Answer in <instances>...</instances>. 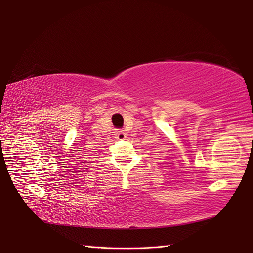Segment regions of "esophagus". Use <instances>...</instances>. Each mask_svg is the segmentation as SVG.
<instances>
[{
	"instance_id": "1",
	"label": "esophagus",
	"mask_w": 253,
	"mask_h": 253,
	"mask_svg": "<svg viewBox=\"0 0 253 253\" xmlns=\"http://www.w3.org/2000/svg\"><path fill=\"white\" fill-rule=\"evenodd\" d=\"M115 138L117 139V140H125V139L127 138V135H126V132L124 131V130L116 131L115 132Z\"/></svg>"
}]
</instances>
